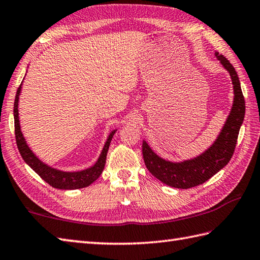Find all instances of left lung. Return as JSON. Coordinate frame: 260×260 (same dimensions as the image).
<instances>
[{"label": "left lung", "instance_id": "left-lung-1", "mask_svg": "<svg viewBox=\"0 0 260 260\" xmlns=\"http://www.w3.org/2000/svg\"><path fill=\"white\" fill-rule=\"evenodd\" d=\"M214 56L229 73L235 96L227 120L213 144L196 157L172 162L158 156L148 143L145 140L143 141V157L147 170L169 186L190 189L204 183L229 163L235 152L239 129L245 118V98L241 91L239 77L233 64L219 52H215Z\"/></svg>", "mask_w": 260, "mask_h": 260}]
</instances>
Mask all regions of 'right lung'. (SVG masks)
<instances>
[{"mask_svg":"<svg viewBox=\"0 0 260 260\" xmlns=\"http://www.w3.org/2000/svg\"><path fill=\"white\" fill-rule=\"evenodd\" d=\"M22 89V82L20 87L18 88L15 95L14 101V129H15V140L16 145L20 151V154L22 158L24 159V162L29 165V167L35 171V172L45 180L48 184L56 187V189L60 190H76L81 189V187H86L90 185L92 182H95L101 174L103 173V170L105 168V163H106V156L107 152L110 145V142L116 131L114 129L109 133L106 143L102 150L101 155H99L96 163L90 168H87L81 171H74V172H69V171H61L56 168H52L50 165L46 164L39 158L35 153L32 152L31 148L27 145V143L24 139L23 133L21 131L20 126V118H19V97Z\"/></svg>","mask_w":260,"mask_h":260,"instance_id":"add662e5","label":"right lung"}]
</instances>
